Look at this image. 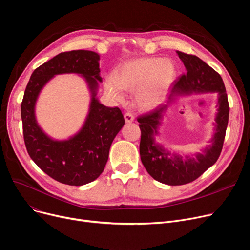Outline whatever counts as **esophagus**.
<instances>
[{
    "instance_id": "esophagus-1",
    "label": "esophagus",
    "mask_w": 250,
    "mask_h": 250,
    "mask_svg": "<svg viewBox=\"0 0 250 250\" xmlns=\"http://www.w3.org/2000/svg\"><path fill=\"white\" fill-rule=\"evenodd\" d=\"M125 121L126 122V123H132V122H134V120H135V117H134V115L130 113V112H126V113H125Z\"/></svg>"
}]
</instances>
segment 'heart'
I'll list each match as a JSON object with an SVG mask.
<instances>
[{
  "label": "heart",
  "mask_w": 250,
  "mask_h": 250,
  "mask_svg": "<svg viewBox=\"0 0 250 250\" xmlns=\"http://www.w3.org/2000/svg\"><path fill=\"white\" fill-rule=\"evenodd\" d=\"M176 75L171 60L139 58L122 64L115 78L106 79L104 87L107 95L117 102L125 99L123 91H135L138 106L143 110H152L164 101L175 82Z\"/></svg>",
  "instance_id": "heart-1"
}]
</instances>
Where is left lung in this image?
<instances>
[{
	"label": "left lung",
	"instance_id": "obj_1",
	"mask_svg": "<svg viewBox=\"0 0 250 250\" xmlns=\"http://www.w3.org/2000/svg\"><path fill=\"white\" fill-rule=\"evenodd\" d=\"M176 54L185 64L187 74L175 82L166 104L138 118L141 128L142 163L155 180L168 186L187 185L216 163L223 148L229 118L228 98L221 76L196 56L181 51H176ZM203 93H217L218 96L214 132L209 141L210 145L201 153L186 156L168 150L155 140L160 134L159 129L167 107L179 97Z\"/></svg>",
	"mask_w": 250,
	"mask_h": 250
}]
</instances>
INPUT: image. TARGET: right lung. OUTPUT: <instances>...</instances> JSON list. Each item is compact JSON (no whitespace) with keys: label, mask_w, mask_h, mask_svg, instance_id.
Instances as JSON below:
<instances>
[{"label":"right lung","mask_w":250,"mask_h":250,"mask_svg":"<svg viewBox=\"0 0 250 250\" xmlns=\"http://www.w3.org/2000/svg\"><path fill=\"white\" fill-rule=\"evenodd\" d=\"M100 56L91 50H72L52 58L32 73L21 104L26 149L43 172L69 186H84L95 180L108 160L111 144L125 125L118 107H107L97 98L102 81ZM81 75L90 92L89 110L82 128L64 140L49 137L37 123L36 102L44 86L57 74Z\"/></svg>","instance_id":"right-lung-1"}]
</instances>
